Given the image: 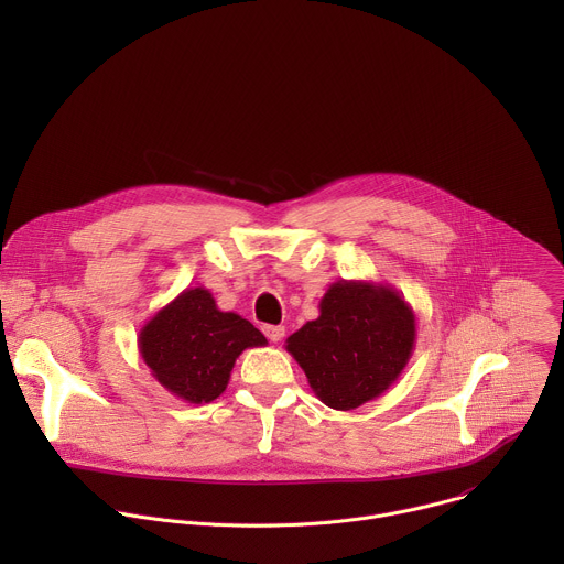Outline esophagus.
I'll return each instance as SVG.
<instances>
[{
    "mask_svg": "<svg viewBox=\"0 0 564 564\" xmlns=\"http://www.w3.org/2000/svg\"><path fill=\"white\" fill-rule=\"evenodd\" d=\"M263 333H265V337L270 339V341H281L283 339V335H285V328L283 326H263Z\"/></svg>",
    "mask_w": 564,
    "mask_h": 564,
    "instance_id": "34e87169",
    "label": "esophagus"
}]
</instances>
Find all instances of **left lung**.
<instances>
[{
    "instance_id": "1",
    "label": "left lung",
    "mask_w": 564,
    "mask_h": 564,
    "mask_svg": "<svg viewBox=\"0 0 564 564\" xmlns=\"http://www.w3.org/2000/svg\"><path fill=\"white\" fill-rule=\"evenodd\" d=\"M415 337V312L394 288L337 281L318 301V316L285 339V350L326 406L352 411L404 372Z\"/></svg>"
}]
</instances>
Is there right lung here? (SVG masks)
Returning a JSON list of instances; mask_svg holds the SVG:
<instances>
[{
    "mask_svg": "<svg viewBox=\"0 0 564 564\" xmlns=\"http://www.w3.org/2000/svg\"><path fill=\"white\" fill-rule=\"evenodd\" d=\"M265 344L248 318L218 310L205 288L183 290L138 335L151 377L187 404H209L220 397L238 355Z\"/></svg>",
    "mask_w": 564,
    "mask_h": 564,
    "instance_id": "right-lung-1",
    "label": "right lung"
}]
</instances>
